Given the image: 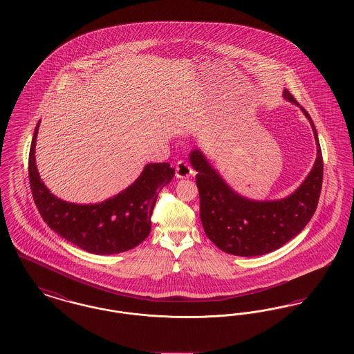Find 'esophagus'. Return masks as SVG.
I'll return each instance as SVG.
<instances>
[{"label":"esophagus","mask_w":354,"mask_h":354,"mask_svg":"<svg viewBox=\"0 0 354 354\" xmlns=\"http://www.w3.org/2000/svg\"><path fill=\"white\" fill-rule=\"evenodd\" d=\"M175 171H176V178H179V179L188 178V176L192 174V169L189 167V165L185 163L183 160H179V162L176 163Z\"/></svg>","instance_id":"obj_1"}]
</instances>
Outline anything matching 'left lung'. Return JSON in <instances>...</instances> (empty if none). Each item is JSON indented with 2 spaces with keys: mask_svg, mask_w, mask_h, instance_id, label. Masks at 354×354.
Returning <instances> with one entry per match:
<instances>
[{
  "mask_svg": "<svg viewBox=\"0 0 354 354\" xmlns=\"http://www.w3.org/2000/svg\"><path fill=\"white\" fill-rule=\"evenodd\" d=\"M284 98L300 106L288 90ZM300 107L312 126L317 158L303 185L288 198L270 202L247 199L223 180L201 150L189 153L191 165L198 171L203 228L221 251L247 257L276 251L299 235L312 219L320 198L324 163L313 120L303 106Z\"/></svg>",
  "mask_w": 354,
  "mask_h": 354,
  "instance_id": "8db88e82",
  "label": "left lung"
}]
</instances>
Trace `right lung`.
Returning <instances> with one entry per match:
<instances>
[{
    "instance_id": "add662e5",
    "label": "right lung",
    "mask_w": 354,
    "mask_h": 354,
    "mask_svg": "<svg viewBox=\"0 0 354 354\" xmlns=\"http://www.w3.org/2000/svg\"><path fill=\"white\" fill-rule=\"evenodd\" d=\"M34 131L29 152V180L34 203L51 230L86 252L95 254L130 251L151 231V215L158 194L169 185L175 169L169 163H149L139 178L117 196L97 204L68 203L53 195L35 166Z\"/></svg>"
}]
</instances>
